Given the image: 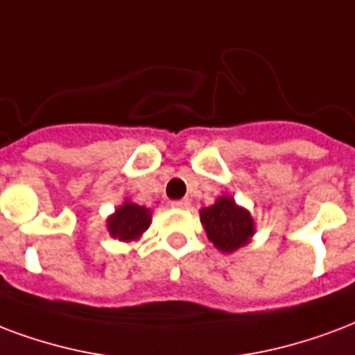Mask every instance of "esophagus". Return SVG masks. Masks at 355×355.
<instances>
[{
	"mask_svg": "<svg viewBox=\"0 0 355 355\" xmlns=\"http://www.w3.org/2000/svg\"><path fill=\"white\" fill-rule=\"evenodd\" d=\"M190 199H177V201H171V207L173 209H190Z\"/></svg>",
	"mask_w": 355,
	"mask_h": 355,
	"instance_id": "1",
	"label": "esophagus"
}]
</instances>
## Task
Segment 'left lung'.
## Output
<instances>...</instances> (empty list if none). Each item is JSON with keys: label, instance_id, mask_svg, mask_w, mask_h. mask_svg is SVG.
Instances as JSON below:
<instances>
[{"label": "left lung", "instance_id": "obj_1", "mask_svg": "<svg viewBox=\"0 0 355 355\" xmlns=\"http://www.w3.org/2000/svg\"><path fill=\"white\" fill-rule=\"evenodd\" d=\"M199 218L209 241L224 254H233L246 246L256 233V222L250 211L241 207L231 196H220L211 207H203Z\"/></svg>", "mask_w": 355, "mask_h": 355}]
</instances>
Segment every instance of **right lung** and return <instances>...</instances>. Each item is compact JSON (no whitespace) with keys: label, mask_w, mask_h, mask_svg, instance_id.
<instances>
[{"label":"right lung","mask_w":355,"mask_h":355,"mask_svg":"<svg viewBox=\"0 0 355 355\" xmlns=\"http://www.w3.org/2000/svg\"><path fill=\"white\" fill-rule=\"evenodd\" d=\"M150 224L152 211L148 207L124 199V203L118 205L111 216L107 218V231L112 239H118L122 243H135L143 237Z\"/></svg>","instance_id":"obj_1"}]
</instances>
